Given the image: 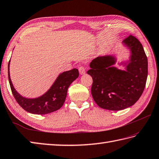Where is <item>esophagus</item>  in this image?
I'll return each instance as SVG.
<instances>
[{
  "label": "esophagus",
  "mask_w": 159,
  "mask_h": 159,
  "mask_svg": "<svg viewBox=\"0 0 159 159\" xmlns=\"http://www.w3.org/2000/svg\"><path fill=\"white\" fill-rule=\"evenodd\" d=\"M79 73L80 74H84L85 73V68L83 66H80L79 68Z\"/></svg>",
  "instance_id": "1"
}]
</instances>
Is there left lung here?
<instances>
[{
  "label": "left lung",
  "mask_w": 159,
  "mask_h": 159,
  "mask_svg": "<svg viewBox=\"0 0 159 159\" xmlns=\"http://www.w3.org/2000/svg\"><path fill=\"white\" fill-rule=\"evenodd\" d=\"M123 43L131 51L126 70L112 67L113 56L98 57L89 64L87 73L92 77V97L99 107L118 111L132 106L142 95L148 77V58L139 40L129 35Z\"/></svg>",
  "instance_id": "obj_1"
}]
</instances>
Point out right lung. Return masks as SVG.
Returning <instances> with one entry per match:
<instances>
[{"mask_svg": "<svg viewBox=\"0 0 159 159\" xmlns=\"http://www.w3.org/2000/svg\"><path fill=\"white\" fill-rule=\"evenodd\" d=\"M79 76V70L76 68L64 71L45 94L36 98H27L18 94L12 85L9 76V62L8 63L9 82L16 101L25 110L35 114H47L59 110L64 104L68 88Z\"/></svg>", "mask_w": 159, "mask_h": 159, "instance_id": "obj_1", "label": "right lung"}]
</instances>
